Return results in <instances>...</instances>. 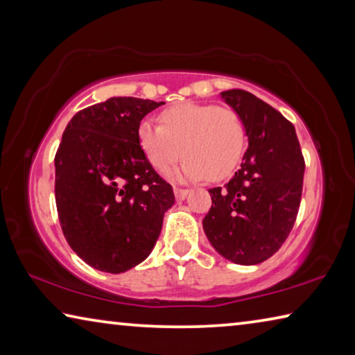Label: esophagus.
<instances>
[{
	"label": "esophagus",
	"instance_id": "1",
	"mask_svg": "<svg viewBox=\"0 0 355 355\" xmlns=\"http://www.w3.org/2000/svg\"><path fill=\"white\" fill-rule=\"evenodd\" d=\"M188 192H189L188 189H183V188H175V189H173V194H175V199L178 202L184 200L186 196H188Z\"/></svg>",
	"mask_w": 355,
	"mask_h": 355
}]
</instances>
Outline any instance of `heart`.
<instances>
[{
    "label": "heart",
    "mask_w": 355,
    "mask_h": 355,
    "mask_svg": "<svg viewBox=\"0 0 355 355\" xmlns=\"http://www.w3.org/2000/svg\"><path fill=\"white\" fill-rule=\"evenodd\" d=\"M137 144L156 172H169L182 155L184 159L175 178L222 180L241 161L248 133L243 117L233 107L184 101L161 112L159 125L142 120Z\"/></svg>",
    "instance_id": "b5f03b06"
}]
</instances>
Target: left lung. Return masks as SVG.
I'll return each mask as SVG.
<instances>
[{
	"label": "left lung",
	"instance_id": "8db88e82",
	"mask_svg": "<svg viewBox=\"0 0 355 355\" xmlns=\"http://www.w3.org/2000/svg\"><path fill=\"white\" fill-rule=\"evenodd\" d=\"M239 112L249 147L224 188L209 189L203 230L216 252L236 264H258L290 235L302 196L305 163L293 123L254 94L220 92Z\"/></svg>",
	"mask_w": 355,
	"mask_h": 355
}]
</instances>
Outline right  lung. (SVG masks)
I'll return each mask as SVG.
<instances>
[{
  "mask_svg": "<svg viewBox=\"0 0 355 355\" xmlns=\"http://www.w3.org/2000/svg\"><path fill=\"white\" fill-rule=\"evenodd\" d=\"M163 101L112 97L76 112L55 156L62 233L98 271L120 274L150 255L175 196L137 144L141 120Z\"/></svg>",
  "mask_w": 355,
  "mask_h": 355,
  "instance_id": "add662e5",
  "label": "right lung"
}]
</instances>
